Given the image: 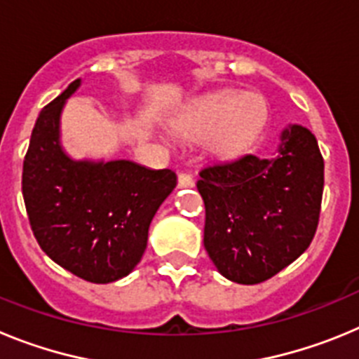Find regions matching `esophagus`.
I'll return each mask as SVG.
<instances>
[{"instance_id": "esophagus-1", "label": "esophagus", "mask_w": 359, "mask_h": 359, "mask_svg": "<svg viewBox=\"0 0 359 359\" xmlns=\"http://www.w3.org/2000/svg\"><path fill=\"white\" fill-rule=\"evenodd\" d=\"M190 187H194V180L189 174H180L177 176V189H190Z\"/></svg>"}]
</instances>
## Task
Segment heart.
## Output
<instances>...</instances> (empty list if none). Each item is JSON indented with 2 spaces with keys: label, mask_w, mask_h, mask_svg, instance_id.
Here are the masks:
<instances>
[{
  "label": "heart",
  "mask_w": 359,
  "mask_h": 359,
  "mask_svg": "<svg viewBox=\"0 0 359 359\" xmlns=\"http://www.w3.org/2000/svg\"><path fill=\"white\" fill-rule=\"evenodd\" d=\"M266 120L268 109L261 97L228 91L201 104L194 116V128L214 133L212 151L228 156L248 147L261 135Z\"/></svg>",
  "instance_id": "heart-1"
}]
</instances>
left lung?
Segmentation results:
<instances>
[{
    "mask_svg": "<svg viewBox=\"0 0 359 359\" xmlns=\"http://www.w3.org/2000/svg\"><path fill=\"white\" fill-rule=\"evenodd\" d=\"M199 176L205 250L228 280L264 282L309 248L323 192V158L309 129L291 123L271 156L244 154Z\"/></svg>",
    "mask_w": 359,
    "mask_h": 359,
    "instance_id": "left-lung-1",
    "label": "left lung"
}]
</instances>
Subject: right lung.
<instances>
[{"label": "right lung", "mask_w": 359, "mask_h": 359, "mask_svg": "<svg viewBox=\"0 0 359 359\" xmlns=\"http://www.w3.org/2000/svg\"><path fill=\"white\" fill-rule=\"evenodd\" d=\"M79 86L81 79L37 116L23 161V198L41 250L73 275L107 284L140 262L176 174L129 160H73L61 144V115Z\"/></svg>", "instance_id": "right-lung-1"}]
</instances>
